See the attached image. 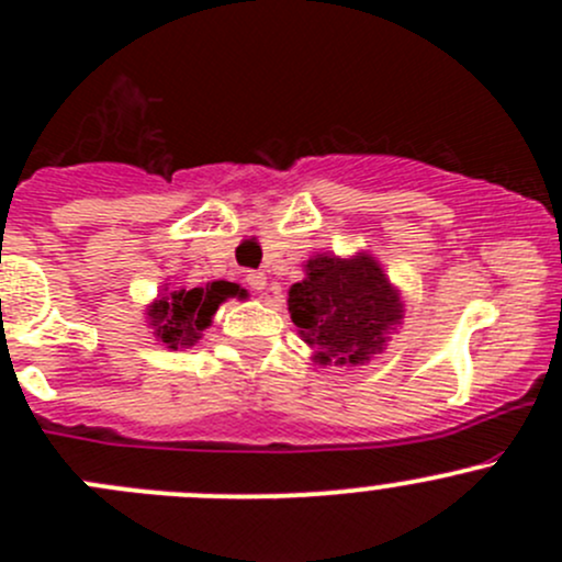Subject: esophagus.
I'll use <instances>...</instances> for the list:
<instances>
[{
	"mask_svg": "<svg viewBox=\"0 0 562 562\" xmlns=\"http://www.w3.org/2000/svg\"><path fill=\"white\" fill-rule=\"evenodd\" d=\"M245 280H247V285L252 288V291H258V293L266 288V274H263V271H249Z\"/></svg>",
	"mask_w": 562,
	"mask_h": 562,
	"instance_id": "34e87169",
	"label": "esophagus"
}]
</instances>
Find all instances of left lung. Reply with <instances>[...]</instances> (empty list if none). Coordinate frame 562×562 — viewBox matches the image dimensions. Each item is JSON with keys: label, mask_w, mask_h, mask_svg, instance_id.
Segmentation results:
<instances>
[{"label": "left lung", "mask_w": 562, "mask_h": 562, "mask_svg": "<svg viewBox=\"0 0 562 562\" xmlns=\"http://www.w3.org/2000/svg\"><path fill=\"white\" fill-rule=\"evenodd\" d=\"M302 282L288 291V313L317 364L356 367L381 353L402 323L400 291L372 255H313Z\"/></svg>", "instance_id": "1"}]
</instances>
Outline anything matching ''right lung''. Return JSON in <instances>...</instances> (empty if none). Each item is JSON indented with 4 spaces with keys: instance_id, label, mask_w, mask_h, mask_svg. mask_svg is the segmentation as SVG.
<instances>
[{
    "instance_id": "1",
    "label": "right lung",
    "mask_w": 562,
    "mask_h": 562,
    "mask_svg": "<svg viewBox=\"0 0 562 562\" xmlns=\"http://www.w3.org/2000/svg\"><path fill=\"white\" fill-rule=\"evenodd\" d=\"M168 291V288H166ZM245 299L247 291L236 282H212L206 288H192V291H168L157 302L149 304V326L155 328V337L166 342L168 348H190L201 339L203 328L212 326V315L217 313L225 299Z\"/></svg>"
}]
</instances>
